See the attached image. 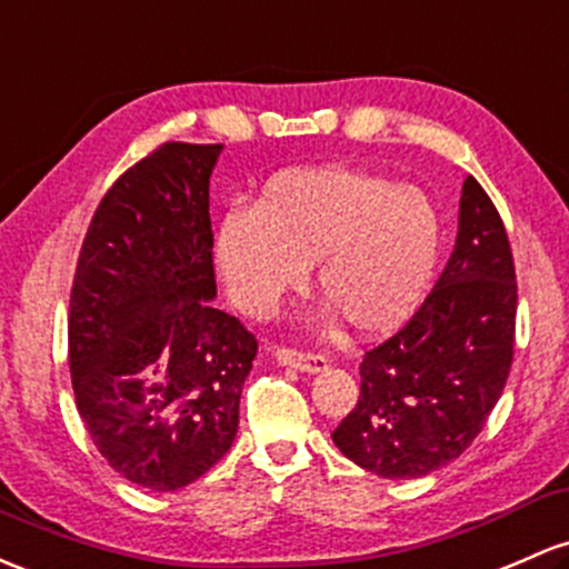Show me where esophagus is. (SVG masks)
Segmentation results:
<instances>
[{
  "label": "esophagus",
  "mask_w": 569,
  "mask_h": 569,
  "mask_svg": "<svg viewBox=\"0 0 569 569\" xmlns=\"http://www.w3.org/2000/svg\"><path fill=\"white\" fill-rule=\"evenodd\" d=\"M274 356H278V361L283 367H295V370L308 372V376H316V372H323L329 367L327 359L318 353H302V351H289V348H278Z\"/></svg>",
  "instance_id": "1"
}]
</instances>
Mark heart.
I'll list each match as a JSON object with an SVG mask.
<instances>
[{
	"label": "heart",
	"mask_w": 569,
	"mask_h": 569,
	"mask_svg": "<svg viewBox=\"0 0 569 569\" xmlns=\"http://www.w3.org/2000/svg\"><path fill=\"white\" fill-rule=\"evenodd\" d=\"M440 218L418 186L359 167L274 174L253 208L218 221L213 256L242 313L270 318L313 264L321 321L346 318L359 335L395 329L432 280Z\"/></svg>",
	"instance_id": "heart-1"
}]
</instances>
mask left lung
<instances>
[{
	"mask_svg": "<svg viewBox=\"0 0 569 569\" xmlns=\"http://www.w3.org/2000/svg\"><path fill=\"white\" fill-rule=\"evenodd\" d=\"M516 302L502 218L465 174L451 259L408 327L365 353L359 402L332 432L342 457L391 480L461 457L502 397Z\"/></svg>",
	"mask_w": 569,
	"mask_h": 569,
	"instance_id": "8db88e82",
	"label": "left lung"
}]
</instances>
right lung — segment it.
<instances>
[{
  "label": "right lung",
  "mask_w": 569,
  "mask_h": 569,
  "mask_svg": "<svg viewBox=\"0 0 569 569\" xmlns=\"http://www.w3.org/2000/svg\"><path fill=\"white\" fill-rule=\"evenodd\" d=\"M223 146L167 142L104 193L70 297L78 413L108 465L151 491L232 448L256 337L213 305L210 174Z\"/></svg>",
  "instance_id": "right-lung-1"
}]
</instances>
